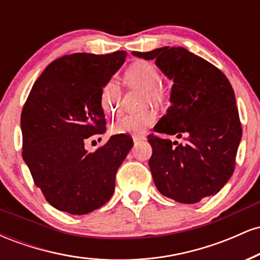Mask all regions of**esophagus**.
Masks as SVG:
<instances>
[{"label":"esophagus","mask_w":260,"mask_h":260,"mask_svg":"<svg viewBox=\"0 0 260 260\" xmlns=\"http://www.w3.org/2000/svg\"><path fill=\"white\" fill-rule=\"evenodd\" d=\"M145 137L142 136V134H136V136H133V142L137 143V142H142V140H144Z\"/></svg>","instance_id":"esophagus-1"}]
</instances>
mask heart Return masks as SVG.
Wrapping results in <instances>:
<instances>
[{
	"label": "heart",
	"instance_id": "obj_1",
	"mask_svg": "<svg viewBox=\"0 0 260 260\" xmlns=\"http://www.w3.org/2000/svg\"><path fill=\"white\" fill-rule=\"evenodd\" d=\"M127 80L147 86V100L153 104H161L165 99V89L159 83V73L154 66L144 61L131 64L124 73ZM100 105L104 112L115 116L120 111V86L115 80H109L100 91ZM156 120V115L151 110L128 113L118 118L112 124V131L117 134H140Z\"/></svg>",
	"mask_w": 260,
	"mask_h": 260
}]
</instances>
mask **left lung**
<instances>
[{"mask_svg":"<svg viewBox=\"0 0 260 260\" xmlns=\"http://www.w3.org/2000/svg\"><path fill=\"white\" fill-rule=\"evenodd\" d=\"M155 63L170 79L171 106L154 131L186 143H172L149 134V159L155 186L161 194L183 204H194L219 192L235 171L242 137L235 92L229 79L207 59L183 47L133 51Z\"/></svg>","mask_w":260,"mask_h":260,"instance_id":"8db88e82","label":"left lung"}]
</instances>
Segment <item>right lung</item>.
Returning <instances> with one entry per match:
<instances>
[{
	"mask_svg": "<svg viewBox=\"0 0 260 260\" xmlns=\"http://www.w3.org/2000/svg\"><path fill=\"white\" fill-rule=\"evenodd\" d=\"M126 52L72 53L51 62L32 85L20 116L23 159L35 186L58 210L73 215L106 204L133 139L115 134L88 153L84 143L104 134L100 91Z\"/></svg>",
	"mask_w": 260,
	"mask_h": 260,
	"instance_id": "obj_1",
	"label": "right lung"
}]
</instances>
